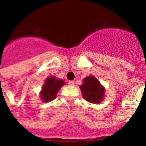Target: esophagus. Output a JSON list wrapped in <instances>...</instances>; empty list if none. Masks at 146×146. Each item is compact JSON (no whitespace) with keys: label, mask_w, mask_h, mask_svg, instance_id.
<instances>
[{"label":"esophagus","mask_w":146,"mask_h":146,"mask_svg":"<svg viewBox=\"0 0 146 146\" xmlns=\"http://www.w3.org/2000/svg\"><path fill=\"white\" fill-rule=\"evenodd\" d=\"M68 84L70 85V86H74V82H73V81H69Z\"/></svg>","instance_id":"obj_1"}]
</instances>
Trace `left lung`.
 Segmentation results:
<instances>
[{
    "label": "left lung",
    "mask_w": 146,
    "mask_h": 146,
    "mask_svg": "<svg viewBox=\"0 0 146 146\" xmlns=\"http://www.w3.org/2000/svg\"><path fill=\"white\" fill-rule=\"evenodd\" d=\"M82 96L86 101L93 104H98L104 98L105 89L99 81L93 76H87L80 86Z\"/></svg>",
    "instance_id": "obj_1"
}]
</instances>
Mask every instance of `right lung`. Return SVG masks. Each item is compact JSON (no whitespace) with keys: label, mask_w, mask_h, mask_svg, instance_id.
<instances>
[{"label":"right lung","mask_w":146,"mask_h":146,"mask_svg":"<svg viewBox=\"0 0 146 146\" xmlns=\"http://www.w3.org/2000/svg\"><path fill=\"white\" fill-rule=\"evenodd\" d=\"M64 85V80H57L55 76L47 78L40 92V97L42 98V101L44 102H49L54 99L57 97V92Z\"/></svg>","instance_id":"obj_1"}]
</instances>
